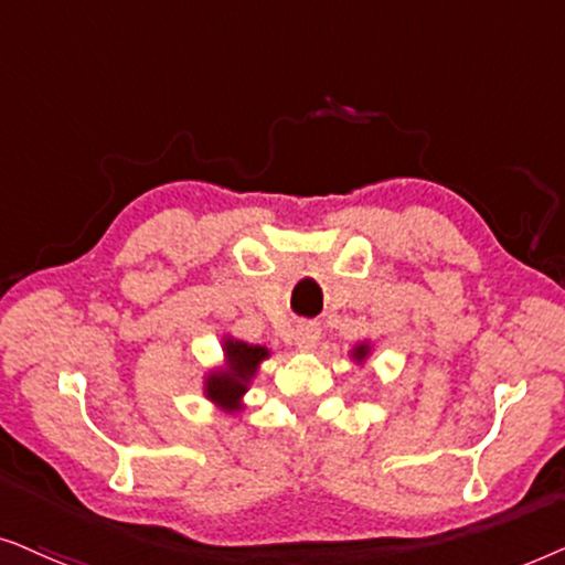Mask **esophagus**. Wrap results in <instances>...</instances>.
Listing matches in <instances>:
<instances>
[{"label":"esophagus","mask_w":565,"mask_h":565,"mask_svg":"<svg viewBox=\"0 0 565 565\" xmlns=\"http://www.w3.org/2000/svg\"><path fill=\"white\" fill-rule=\"evenodd\" d=\"M320 343V328L315 322H302L295 330V345L299 351H312Z\"/></svg>","instance_id":"obj_1"}]
</instances>
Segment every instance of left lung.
I'll return each instance as SVG.
<instances>
[{"mask_svg":"<svg viewBox=\"0 0 565 565\" xmlns=\"http://www.w3.org/2000/svg\"><path fill=\"white\" fill-rule=\"evenodd\" d=\"M370 353H372V345L366 343V341H361V343H356L351 349V359L356 361V364H364V361L370 359Z\"/></svg>","mask_w":565,"mask_h":565,"instance_id":"left-lung-1","label":"left lung"}]
</instances>
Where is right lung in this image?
<instances>
[{
    "label": "right lung",
    "instance_id": "right-lung-1",
    "mask_svg": "<svg viewBox=\"0 0 565 565\" xmlns=\"http://www.w3.org/2000/svg\"><path fill=\"white\" fill-rule=\"evenodd\" d=\"M224 361L222 366L209 370L204 377V395L214 405L227 413H239L245 408L243 397L250 390V382L258 374V366L270 356L266 345L245 343L227 335L222 343Z\"/></svg>",
    "mask_w": 565,
    "mask_h": 565
}]
</instances>
